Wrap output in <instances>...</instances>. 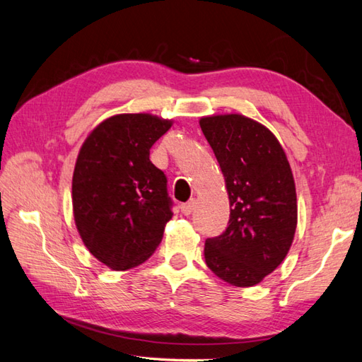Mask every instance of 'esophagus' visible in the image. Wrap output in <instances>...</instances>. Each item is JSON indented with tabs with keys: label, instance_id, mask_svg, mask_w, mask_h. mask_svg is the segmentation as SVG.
<instances>
[{
	"label": "esophagus",
	"instance_id": "1",
	"mask_svg": "<svg viewBox=\"0 0 362 362\" xmlns=\"http://www.w3.org/2000/svg\"><path fill=\"white\" fill-rule=\"evenodd\" d=\"M194 208H196V200H189V202L182 203V205H180V211H182V214H185V216H189L191 212L194 211Z\"/></svg>",
	"mask_w": 362,
	"mask_h": 362
}]
</instances>
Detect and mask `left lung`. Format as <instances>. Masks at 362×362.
<instances>
[{
	"mask_svg": "<svg viewBox=\"0 0 362 362\" xmlns=\"http://www.w3.org/2000/svg\"><path fill=\"white\" fill-rule=\"evenodd\" d=\"M203 134L223 173L229 225L206 238L205 262L237 287L263 281L292 246L298 206L289 160L269 128L238 113L203 116Z\"/></svg>",
	"mask_w": 362,
	"mask_h": 362,
	"instance_id": "8db88e82",
	"label": "left lung"
}]
</instances>
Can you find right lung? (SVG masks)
<instances>
[{
  "instance_id": "1",
  "label": "right lung",
  "mask_w": 362,
  "mask_h": 362,
  "mask_svg": "<svg viewBox=\"0 0 362 362\" xmlns=\"http://www.w3.org/2000/svg\"><path fill=\"white\" fill-rule=\"evenodd\" d=\"M173 125L150 113L102 120L82 144L71 180L73 216L90 254L113 271L148 260L173 217L165 174L150 148Z\"/></svg>"
}]
</instances>
